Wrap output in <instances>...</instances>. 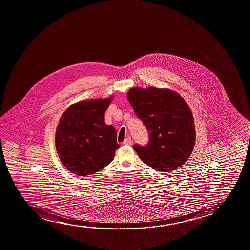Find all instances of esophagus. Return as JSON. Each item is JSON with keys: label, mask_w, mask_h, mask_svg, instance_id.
I'll list each match as a JSON object with an SVG mask.
<instances>
[{"label": "esophagus", "mask_w": 250, "mask_h": 250, "mask_svg": "<svg viewBox=\"0 0 250 250\" xmlns=\"http://www.w3.org/2000/svg\"><path fill=\"white\" fill-rule=\"evenodd\" d=\"M123 144L130 146L132 144V139H131V137H127V139H125V141H123Z\"/></svg>", "instance_id": "esophagus-1"}]
</instances>
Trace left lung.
<instances>
[{"label":"left lung","mask_w":250,"mask_h":250,"mask_svg":"<svg viewBox=\"0 0 250 250\" xmlns=\"http://www.w3.org/2000/svg\"><path fill=\"white\" fill-rule=\"evenodd\" d=\"M127 99L149 133L145 146L134 149L142 161L161 172L179 168L195 144L193 113L179 93L166 88L133 87Z\"/></svg>","instance_id":"8db88e82"}]
</instances>
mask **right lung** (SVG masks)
Segmentation results:
<instances>
[{
    "instance_id": "1",
    "label": "right lung",
    "mask_w": 250,
    "mask_h": 250,
    "mask_svg": "<svg viewBox=\"0 0 250 250\" xmlns=\"http://www.w3.org/2000/svg\"><path fill=\"white\" fill-rule=\"evenodd\" d=\"M113 100H82L69 106L61 116L56 131V148L66 169L79 176H87L111 162L116 150L115 127L104 123V113Z\"/></svg>"
}]
</instances>
